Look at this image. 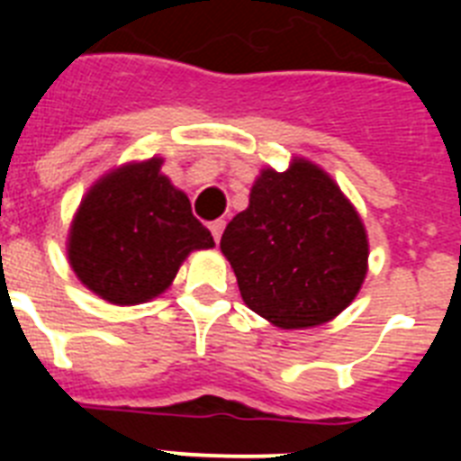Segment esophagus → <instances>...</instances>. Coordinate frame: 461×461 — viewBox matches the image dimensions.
Listing matches in <instances>:
<instances>
[{"label":"esophagus","mask_w":461,"mask_h":461,"mask_svg":"<svg viewBox=\"0 0 461 461\" xmlns=\"http://www.w3.org/2000/svg\"><path fill=\"white\" fill-rule=\"evenodd\" d=\"M223 228H226V221H223V219H217V221H212L210 223V230H212V238L217 240H221V233H223Z\"/></svg>","instance_id":"obj_1"}]
</instances>
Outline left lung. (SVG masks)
<instances>
[{"mask_svg": "<svg viewBox=\"0 0 461 461\" xmlns=\"http://www.w3.org/2000/svg\"><path fill=\"white\" fill-rule=\"evenodd\" d=\"M244 304L281 330L330 323L360 293L369 240L360 214L321 166L293 157L263 168L249 207L221 235Z\"/></svg>", "mask_w": 461, "mask_h": 461, "instance_id": "left-lung-1", "label": "left lung"}]
</instances>
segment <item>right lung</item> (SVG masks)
I'll list each match as a JSON object with an SVG mask.
<instances>
[{
	"label": "right lung",
	"mask_w": 461,
	"mask_h": 461,
	"mask_svg": "<svg viewBox=\"0 0 461 461\" xmlns=\"http://www.w3.org/2000/svg\"><path fill=\"white\" fill-rule=\"evenodd\" d=\"M161 164L164 158L152 157L108 170L73 214L68 266L85 288L110 304L149 303L173 284L191 251L214 247Z\"/></svg>",
	"instance_id": "add662e5"
}]
</instances>
